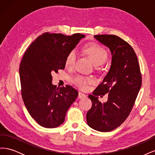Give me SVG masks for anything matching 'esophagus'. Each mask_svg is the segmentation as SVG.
<instances>
[{
    "mask_svg": "<svg viewBox=\"0 0 155 155\" xmlns=\"http://www.w3.org/2000/svg\"><path fill=\"white\" fill-rule=\"evenodd\" d=\"M86 97V95L84 94L81 93V92H79V94H78V98L79 99H81V98H84Z\"/></svg>",
    "mask_w": 155,
    "mask_h": 155,
    "instance_id": "obj_1",
    "label": "esophagus"
}]
</instances>
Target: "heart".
<instances>
[{
  "label": "heart",
  "instance_id": "obj_1",
  "mask_svg": "<svg viewBox=\"0 0 155 155\" xmlns=\"http://www.w3.org/2000/svg\"><path fill=\"white\" fill-rule=\"evenodd\" d=\"M85 51L96 66L104 64L107 59V51L99 45L95 43L88 44L85 46ZM76 55L77 52L75 49L70 51L65 60V64L67 67L73 66L76 61ZM92 82V79L91 78L81 76H78L73 79V83L81 89H85L88 84Z\"/></svg>",
  "mask_w": 155,
  "mask_h": 155
}]
</instances>
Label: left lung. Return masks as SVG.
Here are the masks:
<instances>
[{
  "label": "left lung",
  "instance_id": "8db88e82",
  "mask_svg": "<svg viewBox=\"0 0 155 155\" xmlns=\"http://www.w3.org/2000/svg\"><path fill=\"white\" fill-rule=\"evenodd\" d=\"M94 38L109 48L111 65L102 83L89 95L92 102L87 121L92 129L109 132L118 127L133 109L142 85L137 56L130 45L114 35H96ZM108 93V100L101 104L98 95Z\"/></svg>",
  "mask_w": 155,
  "mask_h": 155
}]
</instances>
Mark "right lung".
I'll return each instance as SVG.
<instances>
[{
  "label": "right lung",
  "instance_id": "add662e5",
  "mask_svg": "<svg viewBox=\"0 0 155 155\" xmlns=\"http://www.w3.org/2000/svg\"><path fill=\"white\" fill-rule=\"evenodd\" d=\"M85 35L45 33L28 48L19 67L21 94L30 116L46 128L61 125L69 107L78 96L70 85H52L53 72L64 69L65 60Z\"/></svg>",
  "mask_w": 155,
  "mask_h": 155
}]
</instances>
